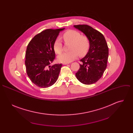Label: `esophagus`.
<instances>
[{"label":"esophagus","mask_w":133,"mask_h":133,"mask_svg":"<svg viewBox=\"0 0 133 133\" xmlns=\"http://www.w3.org/2000/svg\"><path fill=\"white\" fill-rule=\"evenodd\" d=\"M69 63H63V65H67V64H69Z\"/></svg>","instance_id":"esophagus-1"}]
</instances>
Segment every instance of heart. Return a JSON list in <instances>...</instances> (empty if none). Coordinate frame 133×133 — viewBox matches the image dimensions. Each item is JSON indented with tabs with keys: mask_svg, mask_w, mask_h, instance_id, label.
I'll use <instances>...</instances> for the list:
<instances>
[{
	"mask_svg": "<svg viewBox=\"0 0 133 133\" xmlns=\"http://www.w3.org/2000/svg\"><path fill=\"white\" fill-rule=\"evenodd\" d=\"M62 37L65 43H70V51L64 52L58 57V59L61 62H71L77 57L78 54L80 56L86 55L90 48L88 38L85 35H81L76 30H68L63 34ZM53 49L57 54H61L63 51V44L59 38H56L54 41Z\"/></svg>",
	"mask_w": 133,
	"mask_h": 133,
	"instance_id": "heart-1",
	"label": "heart"
}]
</instances>
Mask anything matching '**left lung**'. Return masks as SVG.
Masks as SVG:
<instances>
[{
	"label": "left lung",
	"instance_id": "1",
	"mask_svg": "<svg viewBox=\"0 0 133 133\" xmlns=\"http://www.w3.org/2000/svg\"><path fill=\"white\" fill-rule=\"evenodd\" d=\"M88 38L90 48L87 54L81 59L80 67L76 73L82 83L90 85L97 82L103 76L107 67L108 47L103 35L87 25H74Z\"/></svg>",
	"mask_w": 133,
	"mask_h": 133
}]
</instances>
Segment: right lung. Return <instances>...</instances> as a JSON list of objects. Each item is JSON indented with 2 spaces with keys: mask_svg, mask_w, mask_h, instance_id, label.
<instances>
[{
  "mask_svg": "<svg viewBox=\"0 0 133 133\" xmlns=\"http://www.w3.org/2000/svg\"><path fill=\"white\" fill-rule=\"evenodd\" d=\"M64 28L47 29L35 35L29 43L26 51L25 66L27 74L37 86L47 88L52 86L58 77L62 64L50 66L54 61V41Z\"/></svg>",
  "mask_w": 133,
  "mask_h": 133,
  "instance_id": "1",
  "label": "right lung"
}]
</instances>
